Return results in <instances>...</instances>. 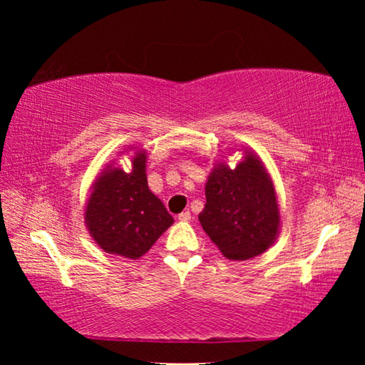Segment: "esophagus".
<instances>
[{
  "label": "esophagus",
  "instance_id": "1",
  "mask_svg": "<svg viewBox=\"0 0 365 365\" xmlns=\"http://www.w3.org/2000/svg\"><path fill=\"white\" fill-rule=\"evenodd\" d=\"M178 220H180V222H190L191 220V212L190 211H183L180 215H178Z\"/></svg>",
  "mask_w": 365,
  "mask_h": 365
}]
</instances>
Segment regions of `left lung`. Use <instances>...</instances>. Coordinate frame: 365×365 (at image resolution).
Masks as SVG:
<instances>
[{
  "instance_id": "8db88e82",
  "label": "left lung",
  "mask_w": 365,
  "mask_h": 365,
  "mask_svg": "<svg viewBox=\"0 0 365 365\" xmlns=\"http://www.w3.org/2000/svg\"><path fill=\"white\" fill-rule=\"evenodd\" d=\"M205 191L200 222L227 259L246 261L275 243L282 227L279 197L270 174L251 148H243V158L235 168L227 156L217 160Z\"/></svg>"
}]
</instances>
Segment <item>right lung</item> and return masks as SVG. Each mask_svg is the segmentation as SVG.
<instances>
[{"instance_id": "obj_1", "label": "right lung", "mask_w": 365, "mask_h": 365, "mask_svg": "<svg viewBox=\"0 0 365 365\" xmlns=\"http://www.w3.org/2000/svg\"><path fill=\"white\" fill-rule=\"evenodd\" d=\"M130 170L108 164L90 187L83 219L95 243L108 255L140 259L158 238L174 224L163 201L148 187V153L138 145H128Z\"/></svg>"}]
</instances>
